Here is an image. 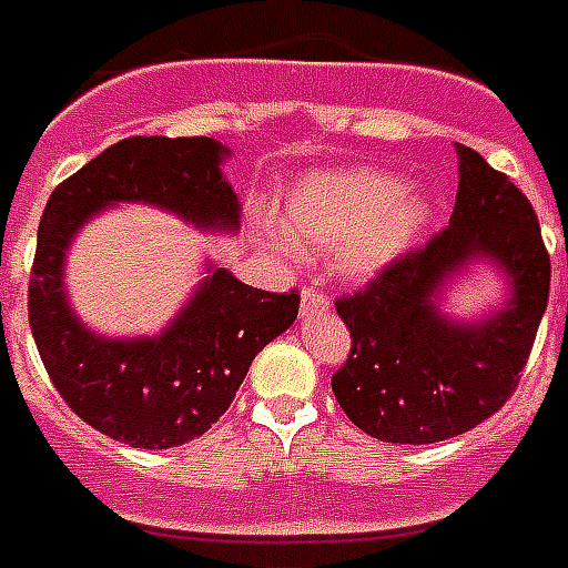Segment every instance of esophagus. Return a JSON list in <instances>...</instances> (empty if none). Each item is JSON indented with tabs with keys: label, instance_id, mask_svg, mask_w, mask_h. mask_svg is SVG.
Returning <instances> with one entry per match:
<instances>
[{
	"label": "esophagus",
	"instance_id": "obj_1",
	"mask_svg": "<svg viewBox=\"0 0 568 568\" xmlns=\"http://www.w3.org/2000/svg\"><path fill=\"white\" fill-rule=\"evenodd\" d=\"M327 306H331V301H327L322 292H315V288H303L301 292L303 318H313V315H318V313H327Z\"/></svg>",
	"mask_w": 568,
	"mask_h": 568
}]
</instances>
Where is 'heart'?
<instances>
[{
  "instance_id": "obj_1",
  "label": "heart",
  "mask_w": 568,
  "mask_h": 568,
  "mask_svg": "<svg viewBox=\"0 0 568 568\" xmlns=\"http://www.w3.org/2000/svg\"><path fill=\"white\" fill-rule=\"evenodd\" d=\"M432 220L428 193L402 187L389 172H313L285 193L276 244L333 250V274L345 283H372L417 246Z\"/></svg>"
}]
</instances>
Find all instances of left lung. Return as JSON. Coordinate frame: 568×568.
Here are the masks:
<instances>
[{"instance_id":"8db88e82","label":"left lung","mask_w":568,"mask_h":568,"mask_svg":"<svg viewBox=\"0 0 568 568\" xmlns=\"http://www.w3.org/2000/svg\"><path fill=\"white\" fill-rule=\"evenodd\" d=\"M449 226L402 255L366 292L336 301L352 354L333 393L354 426L387 444H435L470 432L518 387L548 306L551 258L521 190L456 145ZM476 264L505 280V297L474 320L443 310L446 288Z\"/></svg>"}]
</instances>
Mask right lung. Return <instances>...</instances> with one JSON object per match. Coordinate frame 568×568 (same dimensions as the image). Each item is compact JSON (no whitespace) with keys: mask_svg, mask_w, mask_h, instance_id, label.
Here are the masks:
<instances>
[{"mask_svg":"<svg viewBox=\"0 0 568 568\" xmlns=\"http://www.w3.org/2000/svg\"><path fill=\"white\" fill-rule=\"evenodd\" d=\"M229 154L211 136H130L62 181L43 207L29 283L34 345L68 408L130 447L169 449L205 435L255 354L292 327L301 297L253 288L207 262V276L163 331L103 336L68 301V250L89 220L130 202L235 235L241 202L223 175Z\"/></svg>","mask_w":568,"mask_h":568,"instance_id":"add662e5","label":"right lung"}]
</instances>
